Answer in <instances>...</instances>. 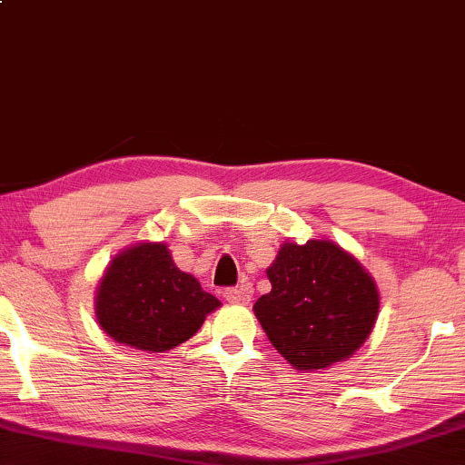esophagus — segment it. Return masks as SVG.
Returning <instances> with one entry per match:
<instances>
[{
	"instance_id": "1",
	"label": "esophagus",
	"mask_w": 465,
	"mask_h": 465,
	"mask_svg": "<svg viewBox=\"0 0 465 465\" xmlns=\"http://www.w3.org/2000/svg\"><path fill=\"white\" fill-rule=\"evenodd\" d=\"M223 297L226 299L228 303H234V305H245V303H249V299H252V295H249V291L242 289V287L224 289Z\"/></svg>"
}]
</instances>
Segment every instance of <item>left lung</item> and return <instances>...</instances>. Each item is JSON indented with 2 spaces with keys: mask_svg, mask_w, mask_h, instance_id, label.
<instances>
[{
  "mask_svg": "<svg viewBox=\"0 0 465 465\" xmlns=\"http://www.w3.org/2000/svg\"><path fill=\"white\" fill-rule=\"evenodd\" d=\"M266 274L272 291L257 299L253 313L299 372L345 361L372 332L381 307L374 278L334 241H284Z\"/></svg>",
  "mask_w": 465,
  "mask_h": 465,
  "instance_id": "obj_1",
  "label": "left lung"
}]
</instances>
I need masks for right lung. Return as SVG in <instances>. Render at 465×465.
<instances>
[{"label":"right lung","mask_w":465,"mask_h":465,"mask_svg":"<svg viewBox=\"0 0 465 465\" xmlns=\"http://www.w3.org/2000/svg\"><path fill=\"white\" fill-rule=\"evenodd\" d=\"M223 305L183 272L163 241L126 247L108 263L95 292L102 331L120 345L163 353L189 341Z\"/></svg>","instance_id":"add662e5"}]
</instances>
